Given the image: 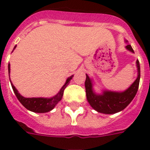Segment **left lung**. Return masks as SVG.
Returning <instances> with one entry per match:
<instances>
[{
  "mask_svg": "<svg viewBox=\"0 0 150 150\" xmlns=\"http://www.w3.org/2000/svg\"><path fill=\"white\" fill-rule=\"evenodd\" d=\"M126 48L130 51L134 52L131 45H127ZM136 64L138 68L137 79L127 90L122 93L104 91L102 95H96L93 91L91 80L86 75L85 87L87 100L91 107L96 111L107 114H115L125 109L134 99L139 86L140 66L139 60L136 61Z\"/></svg>",
  "mask_w": 150,
  "mask_h": 150,
  "instance_id": "1",
  "label": "left lung"
}]
</instances>
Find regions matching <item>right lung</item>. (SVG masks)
<instances>
[{"mask_svg":"<svg viewBox=\"0 0 150 150\" xmlns=\"http://www.w3.org/2000/svg\"><path fill=\"white\" fill-rule=\"evenodd\" d=\"M8 72L10 73V64H8ZM72 77L73 75H71V77L68 78L66 81L65 84L64 85V86L61 88L60 92L57 94L56 96H54L52 98H25L24 96H21L18 93V90L15 89V87L13 86L11 82V84L13 91L15 93L18 100H19V102L27 110L35 112V113H46V112H49L52 109H54L55 105L61 100L62 96H63L64 90L67 87V86L69 84V82L72 79Z\"/></svg>","mask_w":150,"mask_h":150,"instance_id":"1","label":"right lung"}]
</instances>
